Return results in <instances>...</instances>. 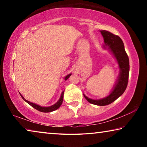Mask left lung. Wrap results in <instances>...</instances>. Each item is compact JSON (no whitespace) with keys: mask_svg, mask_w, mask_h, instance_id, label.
Returning <instances> with one entry per match:
<instances>
[{"mask_svg":"<svg viewBox=\"0 0 147 147\" xmlns=\"http://www.w3.org/2000/svg\"><path fill=\"white\" fill-rule=\"evenodd\" d=\"M100 32L104 38V47L106 48L108 47L111 53L113 54L120 68V73L112 91L108 96L98 100H93L88 98L84 94V96L89 103L98 106H106L112 103L125 91L128 82L130 65L128 56L124 49L122 39L117 35L107 30H101Z\"/></svg>","mask_w":147,"mask_h":147,"instance_id":"left-lung-1","label":"left lung"}]
</instances>
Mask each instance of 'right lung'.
I'll list each match as a JSON object with an SVG mask.
<instances>
[{
    "mask_svg": "<svg viewBox=\"0 0 147 147\" xmlns=\"http://www.w3.org/2000/svg\"><path fill=\"white\" fill-rule=\"evenodd\" d=\"M71 75V74H68V75H67L65 77V80H67L69 78V76H70ZM63 93H64V91L61 93V96H60V98H59V100L57 102L56 104H54V105L51 106H49V107H42L41 106L38 105V104H34V103L30 102H29V101H28L27 100H26V99L24 98L23 96L21 95V94H20V95L21 96V97L23 98V99L24 101L28 103V104H29L30 105L33 107L34 108L36 109L37 110H38L39 111H41V112H44V113H49V112H51V111H53L54 110H56V109H58L59 108V107H60L62 102H63Z\"/></svg>",
    "mask_w": 147,
    "mask_h": 147,
    "instance_id": "obj_1",
    "label": "right lung"
}]
</instances>
